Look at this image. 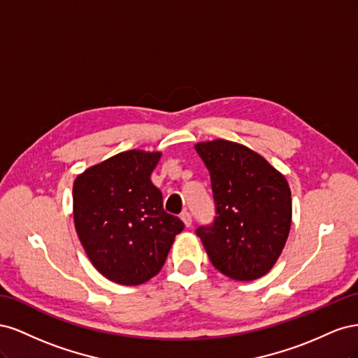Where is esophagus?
<instances>
[{
  "instance_id": "esophagus-1",
  "label": "esophagus",
  "mask_w": 358,
  "mask_h": 358,
  "mask_svg": "<svg viewBox=\"0 0 358 358\" xmlns=\"http://www.w3.org/2000/svg\"><path fill=\"white\" fill-rule=\"evenodd\" d=\"M180 220H182V222L183 224H185V227H187V229H189V227H191V224H192V218H191V213L189 212H182L180 213Z\"/></svg>"
}]
</instances>
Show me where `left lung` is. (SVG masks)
Instances as JSON below:
<instances>
[{
	"mask_svg": "<svg viewBox=\"0 0 358 358\" xmlns=\"http://www.w3.org/2000/svg\"><path fill=\"white\" fill-rule=\"evenodd\" d=\"M194 149L208 167L216 216L197 236L215 268L234 280H255L273 268L291 227L285 176L245 145L215 138Z\"/></svg>",
	"mask_w": 358,
	"mask_h": 358,
	"instance_id": "obj_1",
	"label": "left lung"
}]
</instances>
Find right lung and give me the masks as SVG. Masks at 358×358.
Wrapping results in <instances>:
<instances>
[{
	"mask_svg": "<svg viewBox=\"0 0 358 358\" xmlns=\"http://www.w3.org/2000/svg\"><path fill=\"white\" fill-rule=\"evenodd\" d=\"M159 150L119 152L79 173L73 218L92 266L112 282L142 285L159 273L183 222L150 180Z\"/></svg>",
	"mask_w": 358,
	"mask_h": 358,
	"instance_id": "right-lung-1",
	"label": "right lung"
}]
</instances>
